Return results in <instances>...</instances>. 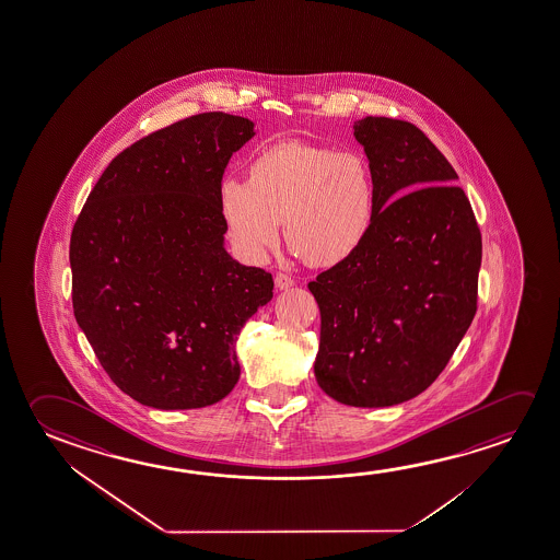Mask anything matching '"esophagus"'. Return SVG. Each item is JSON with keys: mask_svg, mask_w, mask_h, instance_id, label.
I'll use <instances>...</instances> for the list:
<instances>
[{"mask_svg": "<svg viewBox=\"0 0 560 560\" xmlns=\"http://www.w3.org/2000/svg\"><path fill=\"white\" fill-rule=\"evenodd\" d=\"M294 281L289 276H284V273H277L276 276V287L279 291H283V289H291L293 287Z\"/></svg>", "mask_w": 560, "mask_h": 560, "instance_id": "obj_1", "label": "esophagus"}]
</instances>
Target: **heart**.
I'll use <instances>...</instances> for the list:
<instances>
[{
    "mask_svg": "<svg viewBox=\"0 0 560 560\" xmlns=\"http://www.w3.org/2000/svg\"><path fill=\"white\" fill-rule=\"evenodd\" d=\"M219 211L234 249L261 264L284 238L316 267L351 258L369 238L376 215L371 164L354 151L306 141H279L261 149L248 180L224 176Z\"/></svg>",
    "mask_w": 560,
    "mask_h": 560,
    "instance_id": "1",
    "label": "heart"
}]
</instances>
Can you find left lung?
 <instances>
[{
	"label": "left lung",
	"mask_w": 560,
	"mask_h": 560,
	"mask_svg": "<svg viewBox=\"0 0 560 560\" xmlns=\"http://www.w3.org/2000/svg\"><path fill=\"white\" fill-rule=\"evenodd\" d=\"M376 186L371 234L308 283L322 327L318 386L351 407H392L439 378L477 311L482 242L446 156L413 124L354 121Z\"/></svg>",
	"instance_id": "1"
}]
</instances>
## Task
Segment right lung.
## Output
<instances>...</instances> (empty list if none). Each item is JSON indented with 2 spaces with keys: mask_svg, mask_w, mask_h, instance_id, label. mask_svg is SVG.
I'll list each match as a JSON object with an SVG mask.
<instances>
[{
  "mask_svg": "<svg viewBox=\"0 0 560 560\" xmlns=\"http://www.w3.org/2000/svg\"><path fill=\"white\" fill-rule=\"evenodd\" d=\"M254 121L206 113L106 166L73 226V314L104 371L141 405L199 409L241 378L236 339L273 277L224 248L219 184Z\"/></svg>",
  "mask_w": 560,
  "mask_h": 560,
  "instance_id": "1",
  "label": "right lung"
}]
</instances>
